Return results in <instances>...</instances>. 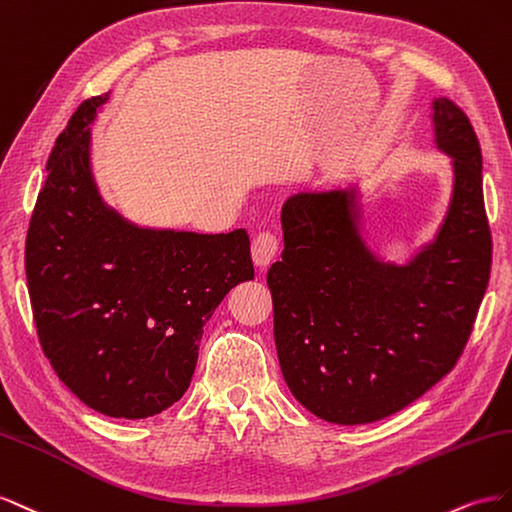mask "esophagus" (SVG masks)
I'll return each instance as SVG.
<instances>
[{
	"label": "esophagus",
	"mask_w": 512,
	"mask_h": 512,
	"mask_svg": "<svg viewBox=\"0 0 512 512\" xmlns=\"http://www.w3.org/2000/svg\"><path fill=\"white\" fill-rule=\"evenodd\" d=\"M276 253H279V240L272 233H259L251 244V255L259 270H266L274 261Z\"/></svg>",
	"instance_id": "34e87169"
}]
</instances>
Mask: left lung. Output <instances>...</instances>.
Masks as SVG:
<instances>
[{"mask_svg":"<svg viewBox=\"0 0 512 512\" xmlns=\"http://www.w3.org/2000/svg\"><path fill=\"white\" fill-rule=\"evenodd\" d=\"M433 148L448 156V208L403 264L371 242L360 182L306 188L281 214L285 251L268 270L274 343L291 394L334 425L403 410L455 367L491 272L483 154L467 115L431 100Z\"/></svg>","mask_w":512,"mask_h":512,"instance_id":"left-lung-1","label":"left lung"}]
</instances>
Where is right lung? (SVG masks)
<instances>
[{"mask_svg":"<svg viewBox=\"0 0 512 512\" xmlns=\"http://www.w3.org/2000/svg\"><path fill=\"white\" fill-rule=\"evenodd\" d=\"M85 100L57 137L25 244L38 339L57 377L92 410L141 420L191 386L203 326L255 276L244 229L195 233L128 221L102 197Z\"/></svg>","mask_w":512,"mask_h":512,"instance_id":"obj_1","label":"right lung"}]
</instances>
